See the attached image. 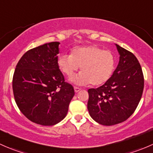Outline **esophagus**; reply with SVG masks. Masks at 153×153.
<instances>
[{
    "mask_svg": "<svg viewBox=\"0 0 153 153\" xmlns=\"http://www.w3.org/2000/svg\"><path fill=\"white\" fill-rule=\"evenodd\" d=\"M74 89H75V92H78L81 90V89H80L79 87H77V86H74Z\"/></svg>",
    "mask_w": 153,
    "mask_h": 153,
    "instance_id": "obj_1",
    "label": "esophagus"
}]
</instances>
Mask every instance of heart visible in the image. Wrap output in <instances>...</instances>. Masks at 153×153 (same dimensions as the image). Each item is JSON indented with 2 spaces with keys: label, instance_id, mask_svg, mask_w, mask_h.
<instances>
[{
  "label": "heart",
  "instance_id": "obj_1",
  "mask_svg": "<svg viewBox=\"0 0 153 153\" xmlns=\"http://www.w3.org/2000/svg\"><path fill=\"white\" fill-rule=\"evenodd\" d=\"M115 58L109 50L98 46L75 47L71 54H62L58 58L60 70L70 78L81 67V73L72 81L77 84L101 86L112 76L115 69Z\"/></svg>",
  "mask_w": 153,
  "mask_h": 153
}]
</instances>
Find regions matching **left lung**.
Segmentation results:
<instances>
[{
    "label": "left lung",
    "mask_w": 153,
    "mask_h": 153,
    "mask_svg": "<svg viewBox=\"0 0 153 153\" xmlns=\"http://www.w3.org/2000/svg\"><path fill=\"white\" fill-rule=\"evenodd\" d=\"M119 63L109 81L89 89L87 109L98 124L112 126L132 115L142 96L144 79L141 65L131 52L117 45Z\"/></svg>",
    "instance_id": "obj_1"
}]
</instances>
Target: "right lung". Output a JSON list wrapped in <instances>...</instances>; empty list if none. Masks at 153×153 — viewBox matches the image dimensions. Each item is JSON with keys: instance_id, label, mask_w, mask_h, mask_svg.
Here are the masks:
<instances>
[{"instance_id": "1", "label": "right lung", "mask_w": 153, "mask_h": 153, "mask_svg": "<svg viewBox=\"0 0 153 153\" xmlns=\"http://www.w3.org/2000/svg\"><path fill=\"white\" fill-rule=\"evenodd\" d=\"M59 42L33 48L18 61L12 78L14 98L29 121L52 126L67 115L75 95L58 66Z\"/></svg>"}]
</instances>
